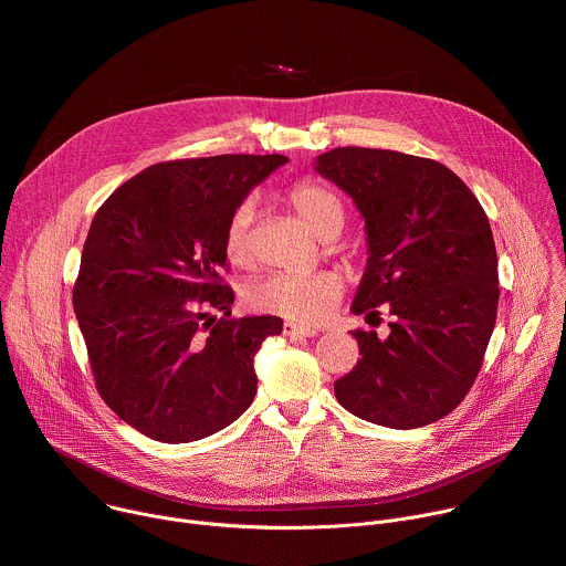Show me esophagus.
Masks as SVG:
<instances>
[{"instance_id":"esophagus-1","label":"esophagus","mask_w":566,"mask_h":566,"mask_svg":"<svg viewBox=\"0 0 566 566\" xmlns=\"http://www.w3.org/2000/svg\"><path fill=\"white\" fill-rule=\"evenodd\" d=\"M282 332H284V336H304V338H313V336H317V329H315V327L297 325V322H284V325H282Z\"/></svg>"}]
</instances>
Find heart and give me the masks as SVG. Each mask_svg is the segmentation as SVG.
I'll return each instance as SVG.
<instances>
[{"instance_id": "obj_1", "label": "heart", "mask_w": 566, "mask_h": 566, "mask_svg": "<svg viewBox=\"0 0 566 566\" xmlns=\"http://www.w3.org/2000/svg\"><path fill=\"white\" fill-rule=\"evenodd\" d=\"M293 210L304 219V223L322 239L338 234L345 223V208L340 197L315 181H297L286 195ZM255 199H241L223 230V253L234 266H249L253 260V221H255ZM345 282L336 271L317 273H273L251 282L244 289L247 306L255 311L277 313L289 319L319 322L343 297Z\"/></svg>"}]
</instances>
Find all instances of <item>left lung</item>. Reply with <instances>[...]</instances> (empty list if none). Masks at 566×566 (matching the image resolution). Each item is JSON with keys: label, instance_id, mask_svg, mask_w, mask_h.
Here are the masks:
<instances>
[{"label": "left lung", "instance_id": "obj_1", "mask_svg": "<svg viewBox=\"0 0 566 566\" xmlns=\"http://www.w3.org/2000/svg\"><path fill=\"white\" fill-rule=\"evenodd\" d=\"M315 172L365 219L367 266L356 315H391L389 336L356 329L360 360L334 382L340 406L412 430L450 415L472 387L495 329L500 277L491 223L470 188L432 158L336 147Z\"/></svg>", "mask_w": 566, "mask_h": 566}]
</instances>
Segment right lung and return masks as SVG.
Masks as SVG:
<instances>
[{
    "label": "right lung",
    "mask_w": 566,
    "mask_h": 566,
    "mask_svg": "<svg viewBox=\"0 0 566 566\" xmlns=\"http://www.w3.org/2000/svg\"><path fill=\"white\" fill-rule=\"evenodd\" d=\"M221 154L156 164L98 208L73 286L98 394L140 434L210 437L249 410L255 354L282 334L275 315L230 317L221 280L232 208L286 164ZM208 307L223 310L217 321Z\"/></svg>",
    "instance_id": "1"
}]
</instances>
